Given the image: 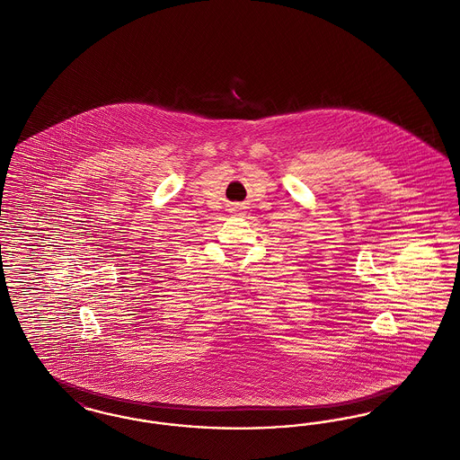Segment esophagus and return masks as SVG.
Returning <instances> with one entry per match:
<instances>
[{"label": "esophagus", "instance_id": "1", "mask_svg": "<svg viewBox=\"0 0 460 460\" xmlns=\"http://www.w3.org/2000/svg\"><path fill=\"white\" fill-rule=\"evenodd\" d=\"M234 208H238V207H234Z\"/></svg>", "mask_w": 460, "mask_h": 460}]
</instances>
